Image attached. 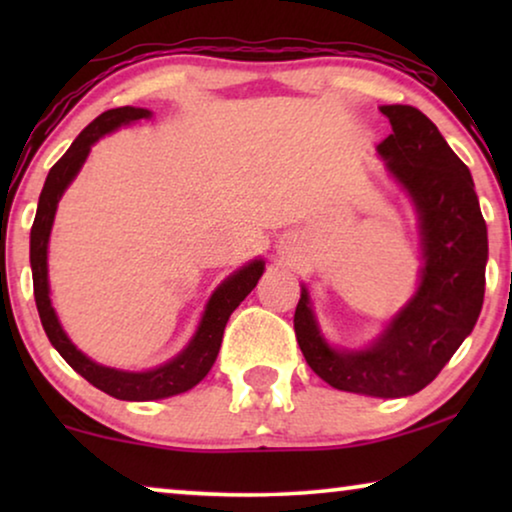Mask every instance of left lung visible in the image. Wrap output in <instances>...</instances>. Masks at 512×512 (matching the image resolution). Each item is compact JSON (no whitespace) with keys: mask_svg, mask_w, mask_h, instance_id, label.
I'll use <instances>...</instances> for the list:
<instances>
[{"mask_svg":"<svg viewBox=\"0 0 512 512\" xmlns=\"http://www.w3.org/2000/svg\"><path fill=\"white\" fill-rule=\"evenodd\" d=\"M380 111L394 132L377 151L419 212L422 284L382 338L363 352H335L326 345L307 289L300 291L293 328L307 366L331 387L401 398L436 380L473 331L485 298L487 226L471 172L436 125L410 104Z\"/></svg>","mask_w":512,"mask_h":512,"instance_id":"8db88e82","label":"left lung"}]
</instances>
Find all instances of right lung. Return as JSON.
Listing matches in <instances>:
<instances>
[{
    "label": "right lung",
    "instance_id": "right-lung-1",
    "mask_svg": "<svg viewBox=\"0 0 512 512\" xmlns=\"http://www.w3.org/2000/svg\"><path fill=\"white\" fill-rule=\"evenodd\" d=\"M149 109L135 107H118L109 109L95 118L88 128L81 130V135L74 139L65 156L51 167L48 172L44 191L39 195L37 216H34L32 233H30V263H32V279H34V300H37V310L41 317V326L51 340V345L58 349L62 359L72 366L76 373L97 387L104 394L121 398V401H156V398H167L181 391L195 387L209 370H212L216 354L221 349L223 331H226L228 317L233 314L237 305L254 291L258 279L263 275V261H254L244 265L240 272L228 277L209 300L205 317L195 333L191 345L181 352L177 359H172L165 366L149 373H123V370L97 366L86 359L79 349H76L58 324L55 317L51 298H48V268H46V251H48V235H51L53 216L58 209L60 195L65 193L69 181L76 177L81 170L83 160H86L90 146L107 132L116 130L118 125L139 121V118H149Z\"/></svg>",
    "mask_w": 512,
    "mask_h": 512
}]
</instances>
